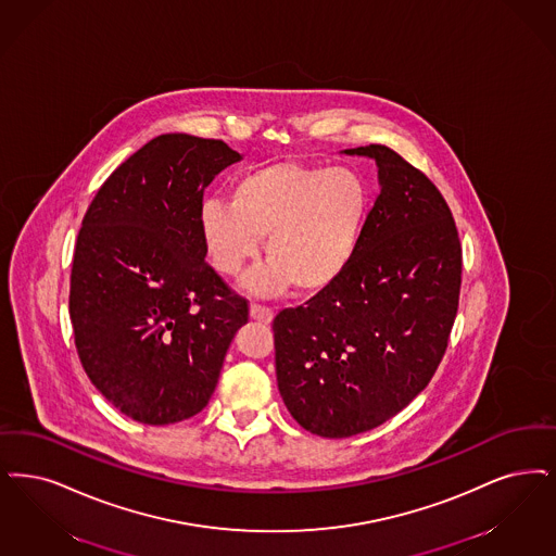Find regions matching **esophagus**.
I'll return each mask as SVG.
<instances>
[{"label": "esophagus", "instance_id": "esophagus-1", "mask_svg": "<svg viewBox=\"0 0 556 556\" xmlns=\"http://www.w3.org/2000/svg\"><path fill=\"white\" fill-rule=\"evenodd\" d=\"M250 318L256 323L268 325L273 320V311L263 304H250Z\"/></svg>", "mask_w": 556, "mask_h": 556}]
</instances>
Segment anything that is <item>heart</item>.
Instances as JSON below:
<instances>
[{"label": "heart", "instance_id": "1", "mask_svg": "<svg viewBox=\"0 0 556 556\" xmlns=\"http://www.w3.org/2000/svg\"><path fill=\"white\" fill-rule=\"evenodd\" d=\"M372 194L350 167L281 161L248 169L233 179L229 204L200 206V236L213 268L238 277L258 254L268 261L252 289L279 293L291 286L312 295L331 288L356 256Z\"/></svg>", "mask_w": 556, "mask_h": 556}]
</instances>
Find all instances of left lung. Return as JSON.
<instances>
[{
	"label": "left lung",
	"instance_id": "8db88e82",
	"mask_svg": "<svg viewBox=\"0 0 556 556\" xmlns=\"http://www.w3.org/2000/svg\"><path fill=\"white\" fill-rule=\"evenodd\" d=\"M380 194L352 265L306 306L273 320L279 393L295 422L345 439L393 418L434 377L462 288L451 208L418 167L384 144Z\"/></svg>",
	"mask_w": 556,
	"mask_h": 556
}]
</instances>
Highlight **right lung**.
I'll return each instance as SVG.
<instances>
[{"mask_svg": "<svg viewBox=\"0 0 556 556\" xmlns=\"http://www.w3.org/2000/svg\"><path fill=\"white\" fill-rule=\"evenodd\" d=\"M242 156L223 140L161 134L99 188L70 277V320L90 382L136 422L208 403L248 300L204 256V188Z\"/></svg>", "mask_w": 556, "mask_h": 556, "instance_id": "add662e5", "label": "right lung"}]
</instances>
